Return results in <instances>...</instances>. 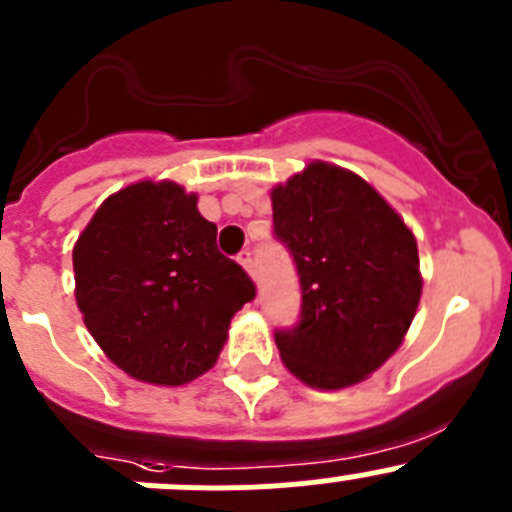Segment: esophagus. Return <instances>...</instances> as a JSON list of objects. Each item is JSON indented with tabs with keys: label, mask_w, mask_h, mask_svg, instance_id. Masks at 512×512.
Wrapping results in <instances>:
<instances>
[{
	"label": "esophagus",
	"mask_w": 512,
	"mask_h": 512,
	"mask_svg": "<svg viewBox=\"0 0 512 512\" xmlns=\"http://www.w3.org/2000/svg\"><path fill=\"white\" fill-rule=\"evenodd\" d=\"M237 262L245 267L247 275H255V262H252V252L250 250H242L240 255H237Z\"/></svg>",
	"instance_id": "34e87169"
}]
</instances>
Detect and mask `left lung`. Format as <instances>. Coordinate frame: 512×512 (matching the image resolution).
<instances>
[{"instance_id":"obj_1","label":"left lung","mask_w":512,"mask_h":512,"mask_svg":"<svg viewBox=\"0 0 512 512\" xmlns=\"http://www.w3.org/2000/svg\"><path fill=\"white\" fill-rule=\"evenodd\" d=\"M275 237L290 250L302 307L275 332L282 362L305 385L365 380L403 342L418 310V242L362 177L310 162L272 190Z\"/></svg>"}]
</instances>
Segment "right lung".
<instances>
[{"label":"right lung","mask_w":512,"mask_h":512,"mask_svg":"<svg viewBox=\"0 0 512 512\" xmlns=\"http://www.w3.org/2000/svg\"><path fill=\"white\" fill-rule=\"evenodd\" d=\"M74 297L104 355L152 385L210 370L230 320L255 297L217 225L177 182H135L99 205L72 252Z\"/></svg>","instance_id":"obj_1"}]
</instances>
